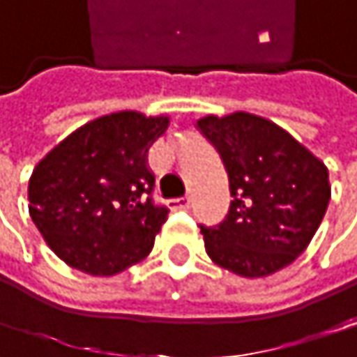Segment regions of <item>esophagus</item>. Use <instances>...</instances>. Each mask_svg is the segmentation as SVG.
I'll use <instances>...</instances> for the list:
<instances>
[{
  "label": "esophagus",
  "mask_w": 357,
  "mask_h": 357,
  "mask_svg": "<svg viewBox=\"0 0 357 357\" xmlns=\"http://www.w3.org/2000/svg\"><path fill=\"white\" fill-rule=\"evenodd\" d=\"M170 206H172V208H178V210H187V208L191 206V197L185 195V197H178V199H172Z\"/></svg>",
  "instance_id": "1"
}]
</instances>
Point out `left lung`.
I'll list each match as a JSON object with an SVG mask.
<instances>
[{
    "mask_svg": "<svg viewBox=\"0 0 357 357\" xmlns=\"http://www.w3.org/2000/svg\"><path fill=\"white\" fill-rule=\"evenodd\" d=\"M197 130L218 151L234 197L220 225L199 227L208 257L242 278L284 269L326 214L328 168L284 128L246 111L206 115Z\"/></svg>",
    "mask_w": 357,
    "mask_h": 357,
    "instance_id": "8db88e82",
    "label": "left lung"
}]
</instances>
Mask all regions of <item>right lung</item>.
Masks as SVG:
<instances>
[{"instance_id":"right-lung-1","label":"right lung","mask_w":357,"mask_h":357,"mask_svg":"<svg viewBox=\"0 0 357 357\" xmlns=\"http://www.w3.org/2000/svg\"><path fill=\"white\" fill-rule=\"evenodd\" d=\"M168 115L119 111L96 117L61 141L29 178V214L69 267L115 275L143 261L168 218L155 206L149 147Z\"/></svg>"}]
</instances>
